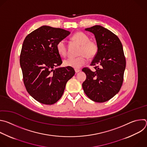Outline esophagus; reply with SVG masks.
I'll return each mask as SVG.
<instances>
[{
    "label": "esophagus",
    "instance_id": "34e87169",
    "mask_svg": "<svg viewBox=\"0 0 147 147\" xmlns=\"http://www.w3.org/2000/svg\"><path fill=\"white\" fill-rule=\"evenodd\" d=\"M80 70H79V69H75V72H76V73H78V72H80Z\"/></svg>",
    "mask_w": 147,
    "mask_h": 147
}]
</instances>
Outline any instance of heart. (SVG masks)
Instances as JSON below:
<instances>
[{"label":"heart","instance_id":"1","mask_svg":"<svg viewBox=\"0 0 147 147\" xmlns=\"http://www.w3.org/2000/svg\"><path fill=\"white\" fill-rule=\"evenodd\" d=\"M72 40L81 45L78 57H70L64 60L63 63L67 67H72L75 69H78L85 65L87 59V57L92 59L97 54L98 47L94 41L90 40L89 37L82 32L75 33L72 38ZM57 50L59 55L61 56H66L67 55V47L65 40L62 39L59 41L56 45Z\"/></svg>","mask_w":147,"mask_h":147}]
</instances>
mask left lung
I'll return each instance as SVG.
<instances>
[{"mask_svg": "<svg viewBox=\"0 0 147 147\" xmlns=\"http://www.w3.org/2000/svg\"><path fill=\"white\" fill-rule=\"evenodd\" d=\"M85 30L94 35L98 51L91 64L96 66V71L82 70L87 76L82 88L92 100L104 102L116 95L122 86L125 69L123 46L115 34L102 26L96 25Z\"/></svg>", "mask_w": 147, "mask_h": 147, "instance_id": "obj_1", "label": "left lung"}]
</instances>
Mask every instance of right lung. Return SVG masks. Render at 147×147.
<instances>
[{
  "instance_id": "add662e5",
  "label": "right lung",
  "mask_w": 147,
  "mask_h": 147,
  "mask_svg": "<svg viewBox=\"0 0 147 147\" xmlns=\"http://www.w3.org/2000/svg\"><path fill=\"white\" fill-rule=\"evenodd\" d=\"M70 32L43 26L25 38L20 63L25 87L38 102L52 105L64 92L66 83L75 74L72 67H59L62 63L56 45Z\"/></svg>"
}]
</instances>
